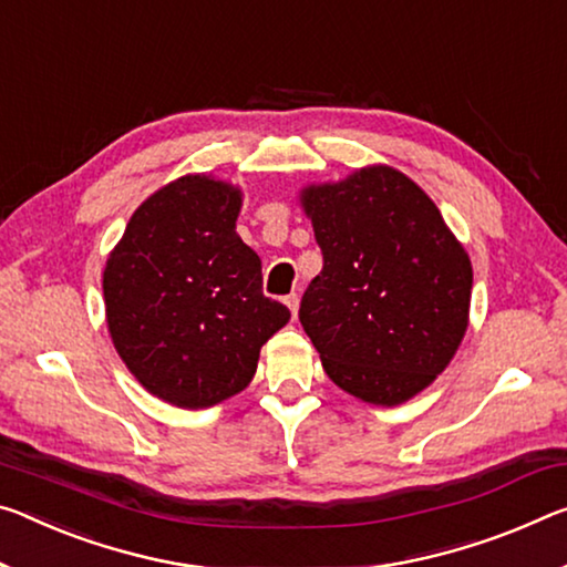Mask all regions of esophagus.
I'll use <instances>...</instances> for the list:
<instances>
[{
    "instance_id": "1",
    "label": "esophagus",
    "mask_w": 567,
    "mask_h": 567,
    "mask_svg": "<svg viewBox=\"0 0 567 567\" xmlns=\"http://www.w3.org/2000/svg\"><path fill=\"white\" fill-rule=\"evenodd\" d=\"M285 305L287 308H290V312H292V318H298V308H300V295L298 292H290L285 298Z\"/></svg>"
}]
</instances>
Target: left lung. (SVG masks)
Masks as SVG:
<instances>
[{
    "label": "left lung",
    "instance_id": "8db88e82",
    "mask_svg": "<svg viewBox=\"0 0 567 567\" xmlns=\"http://www.w3.org/2000/svg\"><path fill=\"white\" fill-rule=\"evenodd\" d=\"M302 206L322 251L300 322L332 383L396 406L460 348L472 298L464 247L421 188L389 166L308 186Z\"/></svg>",
    "mask_w": 567,
    "mask_h": 567
}]
</instances>
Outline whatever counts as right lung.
I'll return each instance as SVG.
<instances>
[{
	"label": "right lung",
	"mask_w": 567,
	"mask_h": 567,
	"mask_svg": "<svg viewBox=\"0 0 567 567\" xmlns=\"http://www.w3.org/2000/svg\"><path fill=\"white\" fill-rule=\"evenodd\" d=\"M239 188L184 176L143 202L107 257L113 346L143 389L206 409L247 389L259 348L290 320L265 298L262 262L237 235Z\"/></svg>",
	"instance_id": "right-lung-1"
}]
</instances>
